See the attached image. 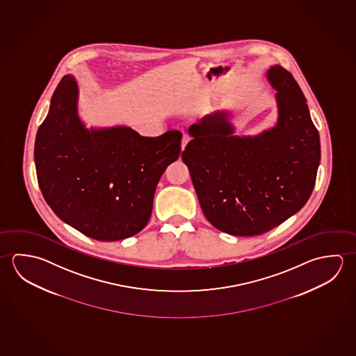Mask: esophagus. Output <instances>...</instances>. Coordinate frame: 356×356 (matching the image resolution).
I'll return each mask as SVG.
<instances>
[{"instance_id": "esophagus-1", "label": "esophagus", "mask_w": 356, "mask_h": 356, "mask_svg": "<svg viewBox=\"0 0 356 356\" xmlns=\"http://www.w3.org/2000/svg\"><path fill=\"white\" fill-rule=\"evenodd\" d=\"M189 140H191V136L187 134V133H184V134H183V137H181V149H184V148H186V145H187Z\"/></svg>"}]
</instances>
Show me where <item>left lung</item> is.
<instances>
[{"mask_svg": "<svg viewBox=\"0 0 356 356\" xmlns=\"http://www.w3.org/2000/svg\"><path fill=\"white\" fill-rule=\"evenodd\" d=\"M266 77L277 90L275 127L238 137L229 113L216 112L189 127L181 153L205 218L238 236L263 234L300 211L319 167V133L300 87L282 66Z\"/></svg>", "mask_w": 356, "mask_h": 356, "instance_id": "8db88e82", "label": "left lung"}]
</instances>
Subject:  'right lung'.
<instances>
[{
	"label": "right lung",
	"mask_w": 356,
	"mask_h": 356,
	"mask_svg": "<svg viewBox=\"0 0 356 356\" xmlns=\"http://www.w3.org/2000/svg\"><path fill=\"white\" fill-rule=\"evenodd\" d=\"M77 103V81L66 74L37 131L38 186L54 214L82 234L126 239L148 223L158 181L179 157L181 133L143 137L124 126L88 129Z\"/></svg>",
	"instance_id": "obj_1"
}]
</instances>
